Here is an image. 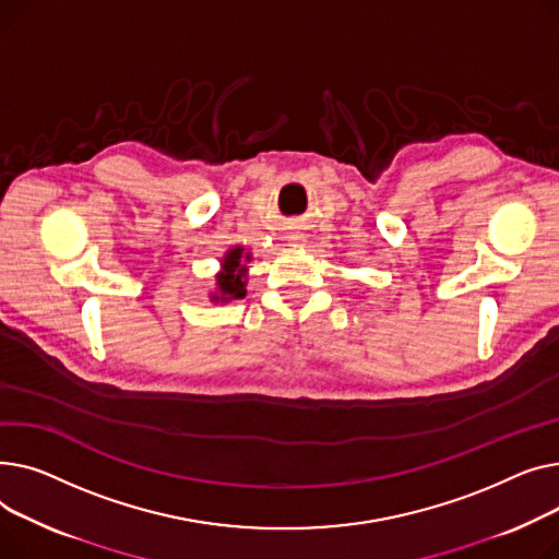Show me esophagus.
Masks as SVG:
<instances>
[{
	"label": "esophagus",
	"instance_id": "esophagus-1",
	"mask_svg": "<svg viewBox=\"0 0 559 559\" xmlns=\"http://www.w3.org/2000/svg\"><path fill=\"white\" fill-rule=\"evenodd\" d=\"M288 241H293V243H298V246H302L307 239H305V235H290L288 237Z\"/></svg>",
	"mask_w": 559,
	"mask_h": 559
}]
</instances>
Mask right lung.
Instances as JSON below:
<instances>
[{"instance_id":"obj_1","label":"right lung","mask_w":559,"mask_h":559,"mask_svg":"<svg viewBox=\"0 0 559 559\" xmlns=\"http://www.w3.org/2000/svg\"><path fill=\"white\" fill-rule=\"evenodd\" d=\"M250 252L241 246L227 250L221 259V273L216 275V293H212V302L241 300L246 295V271Z\"/></svg>"}]
</instances>
